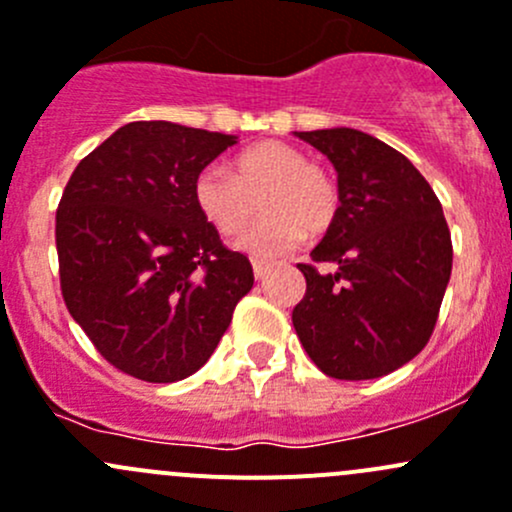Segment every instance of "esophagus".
I'll list each match as a JSON object with an SVG mask.
<instances>
[{
    "mask_svg": "<svg viewBox=\"0 0 512 512\" xmlns=\"http://www.w3.org/2000/svg\"><path fill=\"white\" fill-rule=\"evenodd\" d=\"M270 270V262H262V260H252V272H255V280H262Z\"/></svg>",
    "mask_w": 512,
    "mask_h": 512,
    "instance_id": "34e87169",
    "label": "esophagus"
}]
</instances>
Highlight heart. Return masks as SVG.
I'll return each mask as SVG.
<instances>
[{
    "mask_svg": "<svg viewBox=\"0 0 512 512\" xmlns=\"http://www.w3.org/2000/svg\"><path fill=\"white\" fill-rule=\"evenodd\" d=\"M262 192L260 213L235 247L252 257H277L302 245L309 232L332 225L339 208L337 185L299 148L280 141L257 143L235 160V173L208 165L198 173L193 198L203 218L223 235H235L252 218Z\"/></svg>",
    "mask_w": 512,
    "mask_h": 512,
    "instance_id": "b5f03b06",
    "label": "heart"
}]
</instances>
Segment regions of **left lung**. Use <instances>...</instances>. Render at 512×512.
Returning a JSON list of instances; mask_svg holds the SVG:
<instances>
[{
    "instance_id": "left-lung-1",
    "label": "left lung",
    "mask_w": 512,
    "mask_h": 512,
    "mask_svg": "<svg viewBox=\"0 0 512 512\" xmlns=\"http://www.w3.org/2000/svg\"><path fill=\"white\" fill-rule=\"evenodd\" d=\"M337 170L339 208L292 324L327 376L379 379L426 347L451 280L453 247L436 193L409 158L354 128L294 131Z\"/></svg>"
}]
</instances>
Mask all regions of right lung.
<instances>
[{
	"instance_id": "obj_1",
	"label": "right lung",
	"mask_w": 512,
	"mask_h": 512,
	"mask_svg": "<svg viewBox=\"0 0 512 512\" xmlns=\"http://www.w3.org/2000/svg\"><path fill=\"white\" fill-rule=\"evenodd\" d=\"M237 136L170 121L118 128L76 165L56 210L61 294L116 369L173 384L210 359L252 265L220 242L195 178Z\"/></svg>"
}]
</instances>
